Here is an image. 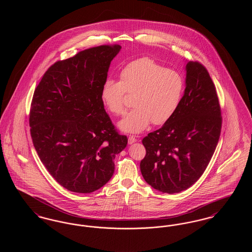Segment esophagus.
Wrapping results in <instances>:
<instances>
[{"label": "esophagus", "instance_id": "obj_1", "mask_svg": "<svg viewBox=\"0 0 252 252\" xmlns=\"http://www.w3.org/2000/svg\"><path fill=\"white\" fill-rule=\"evenodd\" d=\"M135 142H137V138L135 136H129L128 137V144H134Z\"/></svg>", "mask_w": 252, "mask_h": 252}]
</instances>
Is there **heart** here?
<instances>
[{"label": "heart", "instance_id": "b5f03b06", "mask_svg": "<svg viewBox=\"0 0 252 252\" xmlns=\"http://www.w3.org/2000/svg\"><path fill=\"white\" fill-rule=\"evenodd\" d=\"M184 80L180 72L166 69L155 60L132 61L120 72V80L108 78L102 86L105 107L119 116L126 111V94H134V108L120 121L123 131L140 133L151 123L160 126L170 120L180 107Z\"/></svg>", "mask_w": 252, "mask_h": 252}]
</instances>
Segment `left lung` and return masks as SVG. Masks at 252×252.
Listing matches in <instances>:
<instances>
[{
	"mask_svg": "<svg viewBox=\"0 0 252 252\" xmlns=\"http://www.w3.org/2000/svg\"><path fill=\"white\" fill-rule=\"evenodd\" d=\"M222 127L221 108L209 72L197 61L186 65V88L175 115L143 139L144 180L154 189L175 193L202 176L215 153Z\"/></svg>",
	"mask_w": 252,
	"mask_h": 252,
	"instance_id": "left-lung-1",
	"label": "left lung"
}]
</instances>
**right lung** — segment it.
<instances>
[{"mask_svg": "<svg viewBox=\"0 0 252 252\" xmlns=\"http://www.w3.org/2000/svg\"><path fill=\"white\" fill-rule=\"evenodd\" d=\"M121 46L100 45L54 63L36 86L29 113L36 153L51 176L71 192L90 193L114 173L126 146L104 108L102 86Z\"/></svg>", "mask_w": 252, "mask_h": 252, "instance_id": "right-lung-1", "label": "right lung"}]
</instances>
